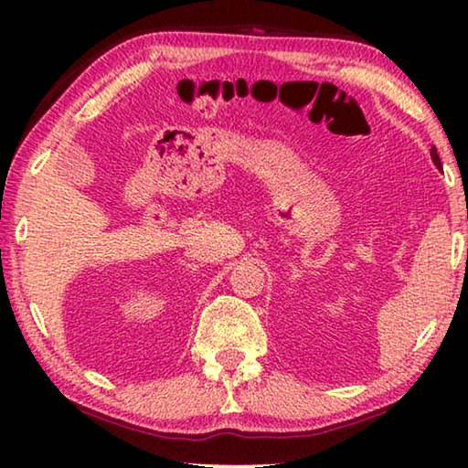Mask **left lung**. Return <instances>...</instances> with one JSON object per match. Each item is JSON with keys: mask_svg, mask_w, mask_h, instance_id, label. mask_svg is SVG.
I'll return each mask as SVG.
<instances>
[{"mask_svg": "<svg viewBox=\"0 0 468 468\" xmlns=\"http://www.w3.org/2000/svg\"><path fill=\"white\" fill-rule=\"evenodd\" d=\"M431 161H433L435 167L441 171V161H440V154H438V150H435V146L431 148Z\"/></svg>", "mask_w": 468, "mask_h": 468, "instance_id": "8db88e82", "label": "left lung"}]
</instances>
